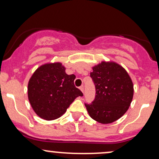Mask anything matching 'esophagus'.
<instances>
[{
  "mask_svg": "<svg viewBox=\"0 0 159 159\" xmlns=\"http://www.w3.org/2000/svg\"><path fill=\"white\" fill-rule=\"evenodd\" d=\"M79 89H80V90H81V92L84 93V87H83V86H81V87H79Z\"/></svg>",
  "mask_w": 159,
  "mask_h": 159,
  "instance_id": "obj_1",
  "label": "esophagus"
}]
</instances>
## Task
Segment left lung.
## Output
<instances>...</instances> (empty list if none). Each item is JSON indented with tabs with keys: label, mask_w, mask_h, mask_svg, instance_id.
Listing matches in <instances>:
<instances>
[{
	"label": "left lung",
	"mask_w": 159,
	"mask_h": 159,
	"mask_svg": "<svg viewBox=\"0 0 159 159\" xmlns=\"http://www.w3.org/2000/svg\"><path fill=\"white\" fill-rule=\"evenodd\" d=\"M96 87L92 104H85L92 119L108 124L120 119L128 111L134 95L130 76L122 66L114 61H102L90 72Z\"/></svg>",
	"instance_id": "left-lung-1"
}]
</instances>
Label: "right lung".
<instances>
[{"mask_svg": "<svg viewBox=\"0 0 159 159\" xmlns=\"http://www.w3.org/2000/svg\"><path fill=\"white\" fill-rule=\"evenodd\" d=\"M75 75H67L60 62L40 66L27 85V96L33 110L42 119L61 117L78 96L83 93L74 85Z\"/></svg>", "mask_w": 159, "mask_h": 159, "instance_id": "obj_1", "label": "right lung"}]
</instances>
